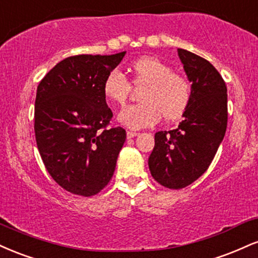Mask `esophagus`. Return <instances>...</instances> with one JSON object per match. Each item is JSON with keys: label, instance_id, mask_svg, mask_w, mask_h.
<instances>
[{"label": "esophagus", "instance_id": "obj_1", "mask_svg": "<svg viewBox=\"0 0 258 258\" xmlns=\"http://www.w3.org/2000/svg\"><path fill=\"white\" fill-rule=\"evenodd\" d=\"M138 135V133L136 132H126V136H128V139H133V138H135V136Z\"/></svg>", "mask_w": 258, "mask_h": 258}]
</instances>
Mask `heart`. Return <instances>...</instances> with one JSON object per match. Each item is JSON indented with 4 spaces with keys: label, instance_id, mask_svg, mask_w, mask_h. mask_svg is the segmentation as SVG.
<instances>
[{
    "label": "heart",
    "instance_id": "obj_1",
    "mask_svg": "<svg viewBox=\"0 0 258 258\" xmlns=\"http://www.w3.org/2000/svg\"><path fill=\"white\" fill-rule=\"evenodd\" d=\"M129 80L119 72H110L102 83L105 99L116 106H124L132 85L140 88V104L120 112L118 119L132 129L152 126L160 118L175 122L183 117L192 101V86L183 75L172 72L170 65L156 56H141L128 66Z\"/></svg>",
    "mask_w": 258,
    "mask_h": 258
}]
</instances>
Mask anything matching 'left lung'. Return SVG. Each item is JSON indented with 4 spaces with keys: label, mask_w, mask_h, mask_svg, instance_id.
Instances as JSON below:
<instances>
[{
    "label": "left lung",
    "mask_w": 258,
    "mask_h": 258,
    "mask_svg": "<svg viewBox=\"0 0 258 258\" xmlns=\"http://www.w3.org/2000/svg\"><path fill=\"white\" fill-rule=\"evenodd\" d=\"M177 51L192 82V101L178 128L156 133L148 158L154 180L170 189L184 188L208 170L228 120L227 87L219 71L204 57Z\"/></svg>",
    "instance_id": "left-lung-1"
}]
</instances>
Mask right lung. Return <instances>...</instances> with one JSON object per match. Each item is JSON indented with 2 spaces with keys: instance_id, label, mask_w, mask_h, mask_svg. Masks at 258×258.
Here are the masks:
<instances>
[{
  "instance_id": "obj_1",
  "label": "right lung",
  "mask_w": 258,
  "mask_h": 258,
  "mask_svg": "<svg viewBox=\"0 0 258 258\" xmlns=\"http://www.w3.org/2000/svg\"><path fill=\"white\" fill-rule=\"evenodd\" d=\"M124 55L69 56L37 87L36 144L50 176L70 193L95 196L113 176L126 133L108 128L113 113L102 83Z\"/></svg>"
}]
</instances>
